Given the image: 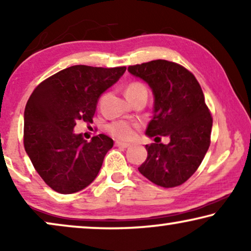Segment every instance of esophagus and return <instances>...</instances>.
Masks as SVG:
<instances>
[{
	"mask_svg": "<svg viewBox=\"0 0 251 251\" xmlns=\"http://www.w3.org/2000/svg\"><path fill=\"white\" fill-rule=\"evenodd\" d=\"M115 146L122 147V149H126V147L130 146V144H128V143H123V142H115Z\"/></svg>",
	"mask_w": 251,
	"mask_h": 251,
	"instance_id": "obj_1",
	"label": "esophagus"
}]
</instances>
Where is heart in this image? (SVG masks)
Instances as JSON below:
<instances>
[{
	"mask_svg": "<svg viewBox=\"0 0 251 251\" xmlns=\"http://www.w3.org/2000/svg\"><path fill=\"white\" fill-rule=\"evenodd\" d=\"M147 94L146 87L142 82L135 81L131 82L126 85V98L135 97V96L139 94ZM140 125L138 122H131L126 121V120H118V121L112 122L111 125L107 126L108 132L115 138L121 140H130L136 136V131L139 129Z\"/></svg>",
	"mask_w": 251,
	"mask_h": 251,
	"instance_id": "obj_1",
	"label": "heart"
}]
</instances>
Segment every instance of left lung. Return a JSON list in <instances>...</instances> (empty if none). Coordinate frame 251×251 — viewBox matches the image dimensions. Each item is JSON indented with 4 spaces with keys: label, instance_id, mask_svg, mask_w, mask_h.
I'll return each instance as SVG.
<instances>
[{
    "label": "left lung",
    "instance_id": "obj_1",
    "mask_svg": "<svg viewBox=\"0 0 251 251\" xmlns=\"http://www.w3.org/2000/svg\"><path fill=\"white\" fill-rule=\"evenodd\" d=\"M128 71L147 82L154 95V115L146 135L170 138L167 145H146L147 157L139 173L157 186H179L198 170L210 146L212 116L200 84L184 66L163 59L133 65Z\"/></svg>",
    "mask_w": 251,
    "mask_h": 251
}]
</instances>
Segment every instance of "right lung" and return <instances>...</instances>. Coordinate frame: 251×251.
I'll return each instance as SVG.
<instances>
[{"label":"right lung","instance_id":"add662e5","mask_svg":"<svg viewBox=\"0 0 251 251\" xmlns=\"http://www.w3.org/2000/svg\"><path fill=\"white\" fill-rule=\"evenodd\" d=\"M126 70L75 65L34 89L24 113V146L37 174L53 191L75 193L97 177L113 139L100 133L87 142L73 129L80 120L92 123L100 95Z\"/></svg>","mask_w":251,"mask_h":251}]
</instances>
